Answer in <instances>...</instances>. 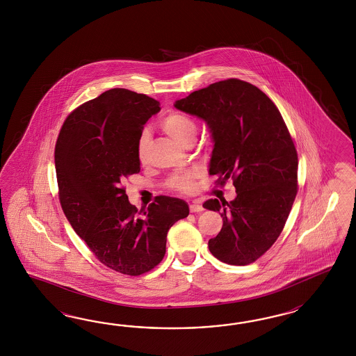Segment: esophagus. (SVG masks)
<instances>
[{"label": "esophagus", "mask_w": 356, "mask_h": 356, "mask_svg": "<svg viewBox=\"0 0 356 356\" xmlns=\"http://www.w3.org/2000/svg\"><path fill=\"white\" fill-rule=\"evenodd\" d=\"M189 209H191V211H192V213H200V211H204V206H202V204H201L200 201H193V202L189 205Z\"/></svg>", "instance_id": "34e87169"}]
</instances>
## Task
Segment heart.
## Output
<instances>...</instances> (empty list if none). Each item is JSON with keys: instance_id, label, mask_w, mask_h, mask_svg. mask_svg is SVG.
<instances>
[{"instance_id": "heart-1", "label": "heart", "mask_w": 356, "mask_h": 356, "mask_svg": "<svg viewBox=\"0 0 356 356\" xmlns=\"http://www.w3.org/2000/svg\"><path fill=\"white\" fill-rule=\"evenodd\" d=\"M161 128H162L171 138L176 140L177 143L186 146L191 142H194L195 136H197V125L193 120L181 113H170L161 121ZM150 137L147 131H143L140 134L138 140V158L140 161H145L146 154H147V147H149ZM197 176V171L194 170H188L183 172L173 173L170 179V186L179 191V192H189L193 188V180Z\"/></svg>"}]
</instances>
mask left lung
<instances>
[{"label":"left lung","mask_w":356,"mask_h":356,"mask_svg":"<svg viewBox=\"0 0 356 356\" xmlns=\"http://www.w3.org/2000/svg\"><path fill=\"white\" fill-rule=\"evenodd\" d=\"M173 106L205 121L214 143L209 173L220 185L231 177L236 188L231 202L204 204L223 218L210 252L229 265L254 262L280 236L298 192V154L278 108L240 79L216 82Z\"/></svg>","instance_id":"1"}]
</instances>
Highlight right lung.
Returning <instances> with one entry per match:
<instances>
[{
    "mask_svg": "<svg viewBox=\"0 0 356 356\" xmlns=\"http://www.w3.org/2000/svg\"><path fill=\"white\" fill-rule=\"evenodd\" d=\"M159 106L147 95L111 88L72 112L56 143L66 219L102 264L127 275L154 269L168 229L189 214L185 201L167 195L138 210L122 188L127 176L140 172L138 140Z\"/></svg>",
    "mask_w": 356,
    "mask_h": 356,
    "instance_id": "right-lung-1",
    "label": "right lung"
}]
</instances>
